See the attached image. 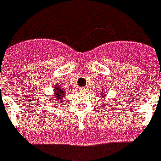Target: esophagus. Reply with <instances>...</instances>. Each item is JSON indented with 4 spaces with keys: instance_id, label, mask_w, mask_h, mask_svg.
Listing matches in <instances>:
<instances>
[{
    "instance_id": "34e87169",
    "label": "esophagus",
    "mask_w": 161,
    "mask_h": 161,
    "mask_svg": "<svg viewBox=\"0 0 161 161\" xmlns=\"http://www.w3.org/2000/svg\"><path fill=\"white\" fill-rule=\"evenodd\" d=\"M80 92H86V89H85V88H81V87H80Z\"/></svg>"
}]
</instances>
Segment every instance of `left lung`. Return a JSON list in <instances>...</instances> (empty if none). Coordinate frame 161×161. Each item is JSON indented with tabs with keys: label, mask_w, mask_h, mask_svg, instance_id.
I'll return each instance as SVG.
<instances>
[{
	"label": "left lung",
	"mask_w": 161,
	"mask_h": 161,
	"mask_svg": "<svg viewBox=\"0 0 161 161\" xmlns=\"http://www.w3.org/2000/svg\"><path fill=\"white\" fill-rule=\"evenodd\" d=\"M102 93H104V91H102ZM104 96H105V94H103V95H100V97L101 98V101H102V100H104Z\"/></svg>",
	"instance_id": "1"
}]
</instances>
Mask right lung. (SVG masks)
Here are the masks:
<instances>
[{"label":"right lung","mask_w":161,"mask_h":161,"mask_svg":"<svg viewBox=\"0 0 161 161\" xmlns=\"http://www.w3.org/2000/svg\"><path fill=\"white\" fill-rule=\"evenodd\" d=\"M53 93H54V96L52 97V99H53V100H51V101H53L51 103H53V104L54 103V105L59 103V101H62L63 100V97L66 94V92H64V90H62L61 86H60L59 85L55 86L54 89H53Z\"/></svg>","instance_id":"obj_1"}]
</instances>
